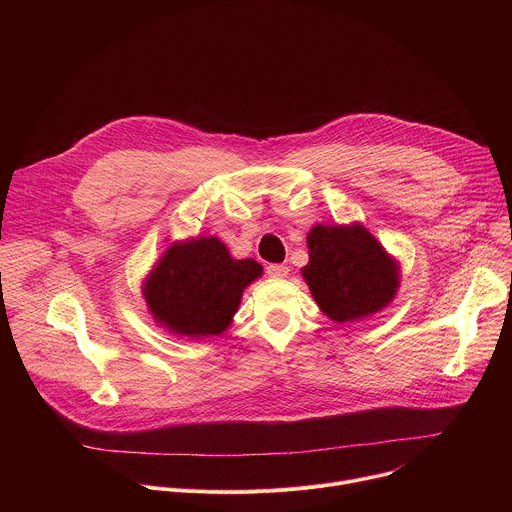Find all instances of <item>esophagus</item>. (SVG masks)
I'll list each match as a JSON object with an SVG mask.
<instances>
[{"instance_id":"esophagus-1","label":"esophagus","mask_w":512,"mask_h":512,"mask_svg":"<svg viewBox=\"0 0 512 512\" xmlns=\"http://www.w3.org/2000/svg\"><path fill=\"white\" fill-rule=\"evenodd\" d=\"M287 273H289V267L283 265V263L267 265V275L273 277V279H283V277H287Z\"/></svg>"}]
</instances>
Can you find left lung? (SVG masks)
<instances>
[{"label":"left lung","mask_w":512,"mask_h":512,"mask_svg":"<svg viewBox=\"0 0 512 512\" xmlns=\"http://www.w3.org/2000/svg\"><path fill=\"white\" fill-rule=\"evenodd\" d=\"M306 243L310 261L302 277L330 320L358 322L395 300L399 261L360 223L314 225Z\"/></svg>","instance_id":"8db88e82"}]
</instances>
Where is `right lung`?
I'll return each mask as SVG.
<instances>
[{
    "mask_svg": "<svg viewBox=\"0 0 512 512\" xmlns=\"http://www.w3.org/2000/svg\"><path fill=\"white\" fill-rule=\"evenodd\" d=\"M255 259H235L214 235L174 241L143 279L141 294L154 322L180 338L223 334L243 291L261 277Z\"/></svg>",
    "mask_w": 512,
    "mask_h": 512,
    "instance_id": "1",
    "label": "right lung"
}]
</instances>
